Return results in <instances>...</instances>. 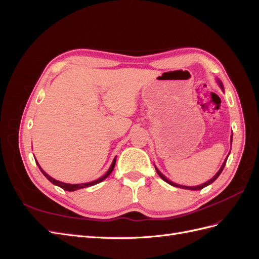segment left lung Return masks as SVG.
Returning a JSON list of instances; mask_svg holds the SVG:
<instances>
[{
    "label": "left lung",
    "instance_id": "1",
    "mask_svg": "<svg viewBox=\"0 0 259 259\" xmlns=\"http://www.w3.org/2000/svg\"><path fill=\"white\" fill-rule=\"evenodd\" d=\"M218 84H219V86H221V88L224 90V88H223V83L221 82V81H218ZM230 140H231V144H232V134H231V138H230ZM230 153V152H229ZM227 159H228V156H227L226 158V160H225V162L223 163V165H222V167L219 168V170L217 171L216 173V175L213 177V178H210L208 182H206L205 184H202V185H200V186H195V187H187V186H182V185H177V184H174L173 182H170V180H168L165 176H164L163 174H161V171L155 167V170H156V173H158V175L164 180V182H166L167 184H169V185H171V186H174V187H179V188H183V189H188V190H201V189H203V188H205L206 186H208V185H210L211 183H214L215 180L218 178V176L221 175V173L223 171V169H224V167H225V165H226V162H227Z\"/></svg>",
    "mask_w": 259,
    "mask_h": 259
}]
</instances>
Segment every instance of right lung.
<instances>
[{
	"label": "right lung",
	"mask_w": 259,
	"mask_h": 259,
	"mask_svg": "<svg viewBox=\"0 0 259 259\" xmlns=\"http://www.w3.org/2000/svg\"><path fill=\"white\" fill-rule=\"evenodd\" d=\"M115 158H114V160H113V162H112V164H111V166H110V168L108 169V171L107 173L103 176V177H100V178H98L97 180H94V182H92V183H86V184H65V183H61V182H58V180H56V179H54V178H52L50 175H48L45 173V171L41 168V166L38 165V163L36 162V164H37V166H38V168L41 169V171L43 173V175L48 178L50 182L52 183V184H54V185H56V186H58V187H60V188H62V189L64 190H67V191H75V190H77V189H82V188H86V187H91V186H94V185H97V184H99V183H101L103 182V180H105L109 175L111 174V171L113 170V168H114V165H115Z\"/></svg>",
	"instance_id": "right-lung-1"
}]
</instances>
